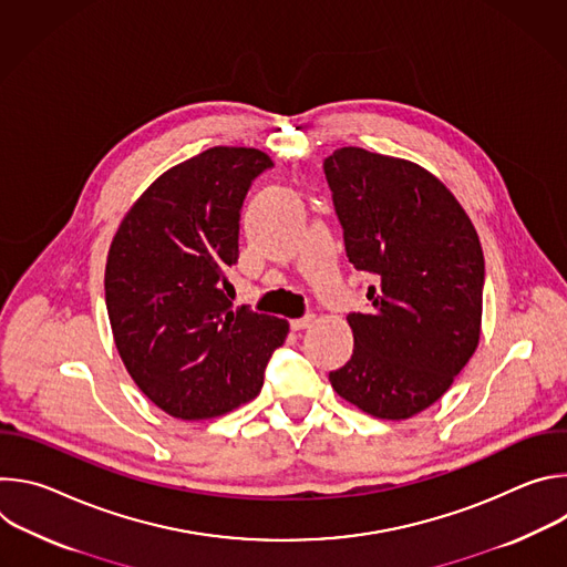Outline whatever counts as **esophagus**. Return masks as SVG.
I'll list each match as a JSON object with an SVG mask.
<instances>
[{"label": "esophagus", "mask_w": 567, "mask_h": 567, "mask_svg": "<svg viewBox=\"0 0 567 567\" xmlns=\"http://www.w3.org/2000/svg\"><path fill=\"white\" fill-rule=\"evenodd\" d=\"M313 322V313H305L302 318H293L291 320V330L293 332H300V330H307L309 326Z\"/></svg>", "instance_id": "esophagus-1"}]
</instances>
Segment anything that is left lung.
<instances>
[{"label":"left lung","instance_id":"left-lung-1","mask_svg":"<svg viewBox=\"0 0 567 567\" xmlns=\"http://www.w3.org/2000/svg\"><path fill=\"white\" fill-rule=\"evenodd\" d=\"M326 177L354 269L372 274L365 313H350L352 359L330 372L346 401L409 420L451 388L482 328L484 258L453 193L406 158L341 147Z\"/></svg>","mask_w":567,"mask_h":567}]
</instances>
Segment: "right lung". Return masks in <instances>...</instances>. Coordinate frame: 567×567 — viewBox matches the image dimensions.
<instances>
[{
  "label": "right lung",
  "instance_id": "right-lung-1",
  "mask_svg": "<svg viewBox=\"0 0 567 567\" xmlns=\"http://www.w3.org/2000/svg\"><path fill=\"white\" fill-rule=\"evenodd\" d=\"M274 166L256 147L217 145L173 166L125 213L107 254L116 350L141 392L177 420H208L256 399L287 339L278 316L233 309L239 208Z\"/></svg>",
  "mask_w": 567,
  "mask_h": 567
}]
</instances>
